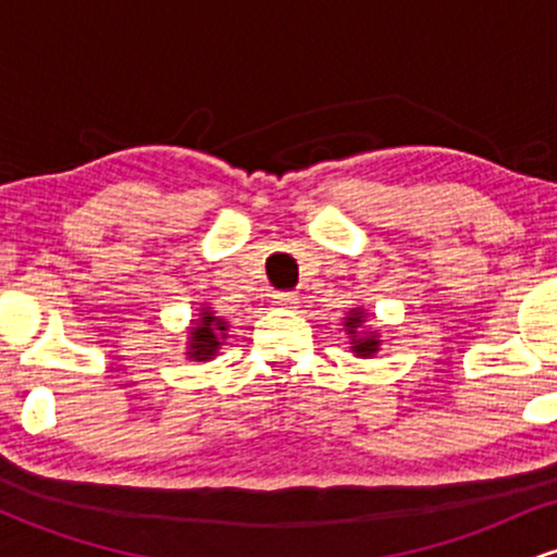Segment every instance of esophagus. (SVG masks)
Masks as SVG:
<instances>
[{
    "label": "esophagus",
    "instance_id": "34e87169",
    "mask_svg": "<svg viewBox=\"0 0 557 557\" xmlns=\"http://www.w3.org/2000/svg\"><path fill=\"white\" fill-rule=\"evenodd\" d=\"M272 304L280 309H298V296L296 293H274Z\"/></svg>",
    "mask_w": 557,
    "mask_h": 557
}]
</instances>
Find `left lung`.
<instances>
[{"label":"left lung","mask_w":557,"mask_h":557,"mask_svg":"<svg viewBox=\"0 0 557 557\" xmlns=\"http://www.w3.org/2000/svg\"><path fill=\"white\" fill-rule=\"evenodd\" d=\"M363 311L361 309H354L348 317H345V330H348L350 341H354V354L361 356V359H369V356H374L376 350H380V335L376 332H359L361 324H363Z\"/></svg>","instance_id":"8db88e82"}]
</instances>
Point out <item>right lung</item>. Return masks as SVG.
Here are the masks:
<instances>
[{"label": "right lung", "mask_w": 557, "mask_h": 557, "mask_svg": "<svg viewBox=\"0 0 557 557\" xmlns=\"http://www.w3.org/2000/svg\"><path fill=\"white\" fill-rule=\"evenodd\" d=\"M225 332H227V322H222L220 317H214V311L201 309V317L194 319V327H190L188 359L194 361L214 359L222 341L227 337Z\"/></svg>", "instance_id": "obj_1"}]
</instances>
